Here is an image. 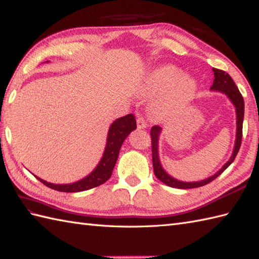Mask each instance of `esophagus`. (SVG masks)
<instances>
[{"label": "esophagus", "instance_id": "esophagus-1", "mask_svg": "<svg viewBox=\"0 0 259 259\" xmlns=\"http://www.w3.org/2000/svg\"><path fill=\"white\" fill-rule=\"evenodd\" d=\"M137 128H138V129H145V128H147L146 120L142 118V117H139L138 119H137Z\"/></svg>", "mask_w": 259, "mask_h": 259}]
</instances>
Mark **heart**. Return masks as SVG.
I'll list each match as a JSON object with an SVG mask.
<instances>
[{
  "label": "heart",
  "instance_id": "heart-1",
  "mask_svg": "<svg viewBox=\"0 0 259 259\" xmlns=\"http://www.w3.org/2000/svg\"><path fill=\"white\" fill-rule=\"evenodd\" d=\"M146 90L155 95L163 92L153 106V114L163 118L177 112L186 106L196 91V81L190 75H181L174 65H163L148 74Z\"/></svg>",
  "mask_w": 259,
  "mask_h": 259
}]
</instances>
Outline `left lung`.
<instances>
[{"mask_svg": "<svg viewBox=\"0 0 259 259\" xmlns=\"http://www.w3.org/2000/svg\"><path fill=\"white\" fill-rule=\"evenodd\" d=\"M213 71V82L212 85L210 87V90L217 91L224 93L230 102L234 104L236 108V124H237V129H236V139H235V146L232 156H230L229 160L224 164L222 169H219L218 171L203 180L200 181H192V183H186V181H180L171 177L169 174L166 172L160 163V159H159V150H158V144H159V136L161 134V128L158 125H153L150 131L151 135V145H152V166H153V172H155L156 177L162 181L164 185L172 188H179V189H189V188H198V187L205 186L209 183H211L212 180L216 179L219 175H222L225 170H226L232 162L235 160L236 156L239 151V148L241 145V137H243V121H244V98L241 97V93L239 92L238 88L236 87L234 80L232 79L228 73L225 72L223 70L219 69H212Z\"/></svg>", "mask_w": 259, "mask_h": 259, "instance_id": "left-lung-1", "label": "left lung"}]
</instances>
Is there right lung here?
<instances>
[{"label":"right lung","instance_id":"obj_1","mask_svg":"<svg viewBox=\"0 0 259 259\" xmlns=\"http://www.w3.org/2000/svg\"><path fill=\"white\" fill-rule=\"evenodd\" d=\"M135 129H137V123L134 114H126L124 117L114 120L108 131L107 144L101 160L99 161L96 169H93V171L83 179L75 181V183L72 184L56 185L48 183V181L38 177L36 178L43 185L49 187V188L63 192H79L100 186L111 177L112 170L115 166V162L118 160L120 148L122 146L126 137Z\"/></svg>","mask_w":259,"mask_h":259}]
</instances>
